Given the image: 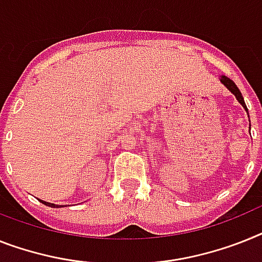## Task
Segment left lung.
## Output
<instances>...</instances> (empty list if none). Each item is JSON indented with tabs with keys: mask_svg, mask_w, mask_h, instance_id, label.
<instances>
[{
	"mask_svg": "<svg viewBox=\"0 0 262 262\" xmlns=\"http://www.w3.org/2000/svg\"><path fill=\"white\" fill-rule=\"evenodd\" d=\"M221 82L224 83V85H225L226 88H228V89L230 90V92H232L233 94H234V96H236V98L237 100H238V102L241 105H243L244 107H245V111L248 112V109H247V105H245V102H244V98H243V94H241V92H239V89L238 88H237V85L234 82H233L232 80H230V78H228V77H225V76H223L221 77Z\"/></svg>",
	"mask_w": 262,
	"mask_h": 262,
	"instance_id": "1",
	"label": "left lung"
}]
</instances>
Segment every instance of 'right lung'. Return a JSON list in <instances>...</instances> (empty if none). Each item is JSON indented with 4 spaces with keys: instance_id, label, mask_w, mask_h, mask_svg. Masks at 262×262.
Here are the masks:
<instances>
[{
    "instance_id": "add662e5",
    "label": "right lung",
    "mask_w": 262,
    "mask_h": 262,
    "mask_svg": "<svg viewBox=\"0 0 262 262\" xmlns=\"http://www.w3.org/2000/svg\"><path fill=\"white\" fill-rule=\"evenodd\" d=\"M39 201L42 202V204H45V205H48V206H52V208H58V206H57V205H54V204H50V202L42 201V200H39Z\"/></svg>"
}]
</instances>
